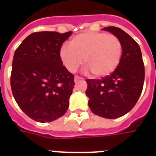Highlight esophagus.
<instances>
[{
    "mask_svg": "<svg viewBox=\"0 0 156 156\" xmlns=\"http://www.w3.org/2000/svg\"><path fill=\"white\" fill-rule=\"evenodd\" d=\"M82 79H83V78H82V77H79V76H75L74 77V82L75 83H77L79 80H82Z\"/></svg>",
    "mask_w": 156,
    "mask_h": 156,
    "instance_id": "34e87169",
    "label": "esophagus"
}]
</instances>
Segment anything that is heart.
Masks as SVG:
<instances>
[{
    "label": "heart",
    "mask_w": 156,
    "mask_h": 156,
    "mask_svg": "<svg viewBox=\"0 0 156 156\" xmlns=\"http://www.w3.org/2000/svg\"><path fill=\"white\" fill-rule=\"evenodd\" d=\"M123 48L117 36L110 33L85 32L73 37L69 46L62 47L60 58L65 68L74 73L83 62L87 70L103 78L115 71L120 62Z\"/></svg>",
    "instance_id": "b5f03b06"
}]
</instances>
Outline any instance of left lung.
<instances>
[{
    "instance_id": "obj_1",
    "label": "left lung",
    "mask_w": 156,
    "mask_h": 156,
    "mask_svg": "<svg viewBox=\"0 0 156 156\" xmlns=\"http://www.w3.org/2000/svg\"><path fill=\"white\" fill-rule=\"evenodd\" d=\"M120 40V62L114 73L101 79H87L88 106L96 115L116 119L126 115L136 105L143 89L144 66L140 48L130 36L115 27L103 28Z\"/></svg>"
}]
</instances>
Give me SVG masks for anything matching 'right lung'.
<instances>
[{
	"mask_svg": "<svg viewBox=\"0 0 156 156\" xmlns=\"http://www.w3.org/2000/svg\"><path fill=\"white\" fill-rule=\"evenodd\" d=\"M72 32H33L16 48L11 87L16 102L33 120L45 123L64 115L74 88V75L59 51Z\"/></svg>",
	"mask_w": 156,
	"mask_h": 156,
	"instance_id": "right-lung-1",
	"label": "right lung"
}]
</instances>
